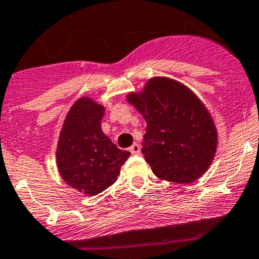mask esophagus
<instances>
[{"label":"esophagus","instance_id":"obj_1","mask_svg":"<svg viewBox=\"0 0 259 259\" xmlns=\"http://www.w3.org/2000/svg\"><path fill=\"white\" fill-rule=\"evenodd\" d=\"M130 152L132 155H139L141 152V147H140L139 144H134L131 147H130Z\"/></svg>","mask_w":259,"mask_h":259}]
</instances>
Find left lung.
Segmentation results:
<instances>
[{
	"label": "left lung",
	"instance_id": "1",
	"mask_svg": "<svg viewBox=\"0 0 259 259\" xmlns=\"http://www.w3.org/2000/svg\"><path fill=\"white\" fill-rule=\"evenodd\" d=\"M128 102L146 120L142 154L159 178L192 183L211 165L218 134L210 113L182 83L154 77Z\"/></svg>",
	"mask_w": 259,
	"mask_h": 259
}]
</instances>
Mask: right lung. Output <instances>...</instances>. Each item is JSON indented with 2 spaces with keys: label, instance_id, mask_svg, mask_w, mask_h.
I'll return each mask as SVG.
<instances>
[{
  "label": "right lung",
  "instance_id": "obj_1",
  "mask_svg": "<svg viewBox=\"0 0 259 259\" xmlns=\"http://www.w3.org/2000/svg\"><path fill=\"white\" fill-rule=\"evenodd\" d=\"M104 108L88 98L73 104L66 117L57 147V166L63 181L88 194L112 186L130 152L103 134Z\"/></svg>",
  "mask_w": 259,
  "mask_h": 259
}]
</instances>
